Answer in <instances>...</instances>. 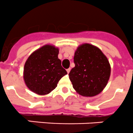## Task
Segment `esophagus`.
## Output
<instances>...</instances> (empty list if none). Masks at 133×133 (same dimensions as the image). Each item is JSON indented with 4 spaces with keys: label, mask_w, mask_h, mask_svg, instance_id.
Here are the masks:
<instances>
[{
    "label": "esophagus",
    "mask_w": 133,
    "mask_h": 133,
    "mask_svg": "<svg viewBox=\"0 0 133 133\" xmlns=\"http://www.w3.org/2000/svg\"><path fill=\"white\" fill-rule=\"evenodd\" d=\"M70 68H69V69H66V72H67L68 74H69V73L70 72Z\"/></svg>",
    "instance_id": "34e87169"
}]
</instances>
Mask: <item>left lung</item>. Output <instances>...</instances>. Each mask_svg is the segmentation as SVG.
Instances as JSON below:
<instances>
[{
  "mask_svg": "<svg viewBox=\"0 0 133 133\" xmlns=\"http://www.w3.org/2000/svg\"><path fill=\"white\" fill-rule=\"evenodd\" d=\"M74 63L75 66L69 76L76 92L86 97L99 94L110 76L111 67L107 57L97 47L84 43L76 49Z\"/></svg>",
  "mask_w": 133,
  "mask_h": 133,
  "instance_id": "1",
  "label": "left lung"
}]
</instances>
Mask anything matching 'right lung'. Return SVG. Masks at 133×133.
I'll list each match as a JSON object with an SVG mask.
<instances>
[{"label": "right lung", "instance_id": "obj_1", "mask_svg": "<svg viewBox=\"0 0 133 133\" xmlns=\"http://www.w3.org/2000/svg\"><path fill=\"white\" fill-rule=\"evenodd\" d=\"M58 54V48L46 45L30 55L24 68V81L30 90L39 95L48 94L67 74Z\"/></svg>", "mask_w": 133, "mask_h": 133}]
</instances>
